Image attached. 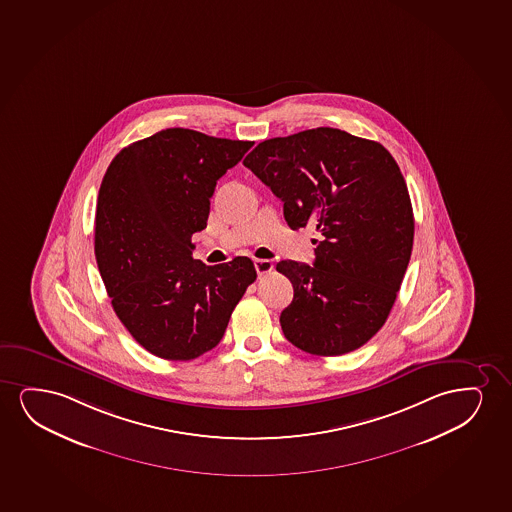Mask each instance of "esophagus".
<instances>
[{
  "mask_svg": "<svg viewBox=\"0 0 512 512\" xmlns=\"http://www.w3.org/2000/svg\"><path fill=\"white\" fill-rule=\"evenodd\" d=\"M273 262L267 259H257L255 260V269H257V274H269L273 271Z\"/></svg>",
  "mask_w": 512,
  "mask_h": 512,
  "instance_id": "obj_1",
  "label": "esophagus"
}]
</instances>
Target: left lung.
Wrapping results in <instances>:
<instances>
[{"label":"left lung","mask_w":512,"mask_h":512,"mask_svg":"<svg viewBox=\"0 0 512 512\" xmlns=\"http://www.w3.org/2000/svg\"><path fill=\"white\" fill-rule=\"evenodd\" d=\"M243 165L283 201L288 226L319 233L314 266H276L293 285L279 316L286 339L316 356L366 344L389 316L412 255V201L398 163L379 142L319 127L264 140Z\"/></svg>","instance_id":"left-lung-1"}]
</instances>
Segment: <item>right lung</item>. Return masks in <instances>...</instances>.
<instances>
[{"instance_id":"right-lung-1","label":"right lung","mask_w":512,"mask_h":512,"mask_svg":"<svg viewBox=\"0 0 512 512\" xmlns=\"http://www.w3.org/2000/svg\"><path fill=\"white\" fill-rule=\"evenodd\" d=\"M250 140L166 128L114 156L102 179L95 259L116 316L146 351L170 361L219 344L257 271L248 257L206 266L193 259L217 180Z\"/></svg>"}]
</instances>
